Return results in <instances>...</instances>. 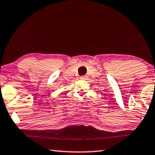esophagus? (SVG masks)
<instances>
[{
    "label": "esophagus",
    "mask_w": 155,
    "mask_h": 155,
    "mask_svg": "<svg viewBox=\"0 0 155 155\" xmlns=\"http://www.w3.org/2000/svg\"><path fill=\"white\" fill-rule=\"evenodd\" d=\"M80 78H81V79H85V78H86V75L81 76V77H80Z\"/></svg>",
    "instance_id": "1"
}]
</instances>
